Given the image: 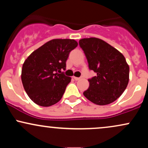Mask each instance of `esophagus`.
<instances>
[{"instance_id":"34e87169","label":"esophagus","mask_w":148,"mask_h":148,"mask_svg":"<svg viewBox=\"0 0 148 148\" xmlns=\"http://www.w3.org/2000/svg\"><path fill=\"white\" fill-rule=\"evenodd\" d=\"M74 79L76 80V81H79V80L81 79V77H75V76H74Z\"/></svg>"}]
</instances>
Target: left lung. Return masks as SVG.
<instances>
[{
    "instance_id": "obj_1",
    "label": "left lung",
    "mask_w": 148,
    "mask_h": 148,
    "mask_svg": "<svg viewBox=\"0 0 148 148\" xmlns=\"http://www.w3.org/2000/svg\"><path fill=\"white\" fill-rule=\"evenodd\" d=\"M88 67L97 75L88 79L89 88L84 95L97 105L109 104L120 97L130 79V67L119 51L96 37L79 40Z\"/></svg>"
}]
</instances>
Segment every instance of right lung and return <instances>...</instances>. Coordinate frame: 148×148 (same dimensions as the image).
Returning a JSON list of instances; mask_svg holds the SVG:
<instances>
[{
  "label": "right lung",
  "mask_w": 148,
  "mask_h": 148,
  "mask_svg": "<svg viewBox=\"0 0 148 148\" xmlns=\"http://www.w3.org/2000/svg\"><path fill=\"white\" fill-rule=\"evenodd\" d=\"M78 46L70 39H54L36 49L23 62L21 81L30 99L41 106H50L61 99L71 77L61 70L71 51Z\"/></svg>",
  "instance_id": "obj_1"
}]
</instances>
